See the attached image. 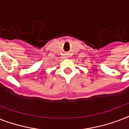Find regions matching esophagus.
<instances>
[{
	"label": "esophagus",
	"instance_id": "34e87169",
	"mask_svg": "<svg viewBox=\"0 0 129 129\" xmlns=\"http://www.w3.org/2000/svg\"><path fill=\"white\" fill-rule=\"evenodd\" d=\"M66 57H69L68 56V54H66Z\"/></svg>",
	"mask_w": 129,
	"mask_h": 129
}]
</instances>
